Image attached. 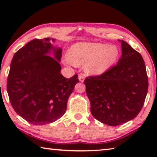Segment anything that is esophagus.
Instances as JSON below:
<instances>
[{
	"instance_id": "esophagus-1",
	"label": "esophagus",
	"mask_w": 157,
	"mask_h": 157,
	"mask_svg": "<svg viewBox=\"0 0 157 157\" xmlns=\"http://www.w3.org/2000/svg\"><path fill=\"white\" fill-rule=\"evenodd\" d=\"M78 78H79V80L81 82H83L84 81V76L83 75H79Z\"/></svg>"
}]
</instances>
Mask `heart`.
<instances>
[{
	"mask_svg": "<svg viewBox=\"0 0 157 157\" xmlns=\"http://www.w3.org/2000/svg\"><path fill=\"white\" fill-rule=\"evenodd\" d=\"M120 51L116 46L102 43H77L69 50V57L65 62L75 66L84 65V69L91 75H100L116 62Z\"/></svg>",
	"mask_w": 157,
	"mask_h": 157,
	"instance_id": "obj_1",
	"label": "heart"
}]
</instances>
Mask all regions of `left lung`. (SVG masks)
<instances>
[{"instance_id": "obj_1", "label": "left lung", "mask_w": 157, "mask_h": 157, "mask_svg": "<svg viewBox=\"0 0 157 157\" xmlns=\"http://www.w3.org/2000/svg\"><path fill=\"white\" fill-rule=\"evenodd\" d=\"M122 56L116 66L98 76L84 79L93 116L117 126L136 118L147 95L148 78L139 52L123 40Z\"/></svg>"}]
</instances>
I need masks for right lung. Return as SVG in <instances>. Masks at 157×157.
<instances>
[{
    "mask_svg": "<svg viewBox=\"0 0 157 157\" xmlns=\"http://www.w3.org/2000/svg\"><path fill=\"white\" fill-rule=\"evenodd\" d=\"M50 41V38L34 39L18 50L12 58L7 78V91L13 109L35 125L60 118L79 82L77 74L69 79L61 74L62 50ZM51 52L54 58L49 55Z\"/></svg>",
    "mask_w": 157,
    "mask_h": 157,
    "instance_id": "add662e5",
    "label": "right lung"
}]
</instances>
